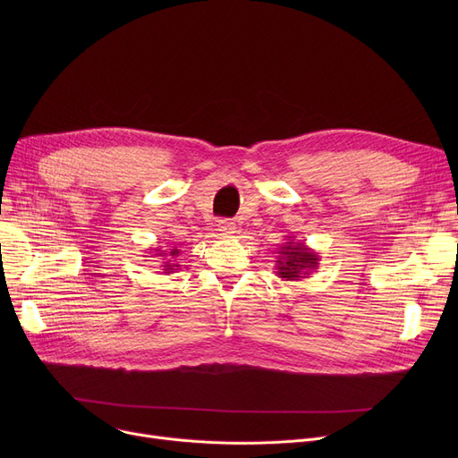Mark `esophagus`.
Here are the masks:
<instances>
[{
	"instance_id": "obj_1",
	"label": "esophagus",
	"mask_w": 458,
	"mask_h": 458,
	"mask_svg": "<svg viewBox=\"0 0 458 458\" xmlns=\"http://www.w3.org/2000/svg\"><path fill=\"white\" fill-rule=\"evenodd\" d=\"M216 230L221 232V235H232L235 232V223L230 219H223V221H219V228Z\"/></svg>"
}]
</instances>
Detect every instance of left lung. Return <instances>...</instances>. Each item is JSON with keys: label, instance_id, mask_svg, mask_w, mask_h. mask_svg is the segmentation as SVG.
I'll return each mask as SVG.
<instances>
[{"label": "left lung", "instance_id": "left-lung-1", "mask_svg": "<svg viewBox=\"0 0 458 458\" xmlns=\"http://www.w3.org/2000/svg\"><path fill=\"white\" fill-rule=\"evenodd\" d=\"M275 261L278 278L297 282L311 273H316L321 258L304 242H297L293 237H287V242L280 245Z\"/></svg>", "mask_w": 458, "mask_h": 458}]
</instances>
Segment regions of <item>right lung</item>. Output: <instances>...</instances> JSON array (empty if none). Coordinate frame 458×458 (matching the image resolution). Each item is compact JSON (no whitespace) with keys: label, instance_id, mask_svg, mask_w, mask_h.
<instances>
[{"label":"right lung","instance_id":"obj_1","mask_svg":"<svg viewBox=\"0 0 458 458\" xmlns=\"http://www.w3.org/2000/svg\"><path fill=\"white\" fill-rule=\"evenodd\" d=\"M148 250H154L156 254L154 256H161V259H163V273L165 275H171V273H174L180 266L178 263H174V258L180 254L178 252V249H171V250H159V249H148Z\"/></svg>","mask_w":458,"mask_h":458}]
</instances>
